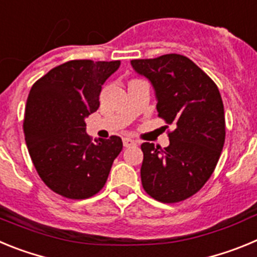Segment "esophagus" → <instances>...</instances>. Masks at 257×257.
Returning a JSON list of instances; mask_svg holds the SVG:
<instances>
[{"mask_svg":"<svg viewBox=\"0 0 257 257\" xmlns=\"http://www.w3.org/2000/svg\"><path fill=\"white\" fill-rule=\"evenodd\" d=\"M135 144H136V143L134 142V140L128 139V138H124V139H123V147H124V148H130V147H134Z\"/></svg>","mask_w":257,"mask_h":257,"instance_id":"obj_1","label":"esophagus"}]
</instances>
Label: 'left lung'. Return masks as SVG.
<instances>
[{
  "mask_svg": "<svg viewBox=\"0 0 257 257\" xmlns=\"http://www.w3.org/2000/svg\"><path fill=\"white\" fill-rule=\"evenodd\" d=\"M131 65L151 81L158 117L174 127L167 148L142 144L143 188L163 203L184 201L210 179L224 147L225 115L219 88L198 65L179 54L135 59Z\"/></svg>",
  "mask_w": 257,
  "mask_h": 257,
  "instance_id": "obj_1",
  "label": "left lung"
}]
</instances>
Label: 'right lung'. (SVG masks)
<instances>
[{
    "mask_svg": "<svg viewBox=\"0 0 257 257\" xmlns=\"http://www.w3.org/2000/svg\"><path fill=\"white\" fill-rule=\"evenodd\" d=\"M119 64L67 61L41 77L29 91L23 123L29 156L42 181L65 198L85 199L100 192L121 153L119 136L92 143L85 123L100 105L101 86Z\"/></svg>",
    "mask_w": 257,
    "mask_h": 257,
    "instance_id": "add662e5",
    "label": "right lung"
}]
</instances>
